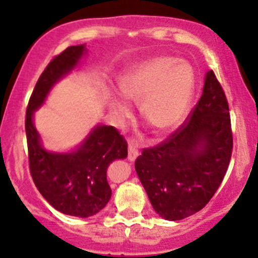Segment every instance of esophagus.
Here are the masks:
<instances>
[{"instance_id": "34e87169", "label": "esophagus", "mask_w": 258, "mask_h": 258, "mask_svg": "<svg viewBox=\"0 0 258 258\" xmlns=\"http://www.w3.org/2000/svg\"><path fill=\"white\" fill-rule=\"evenodd\" d=\"M140 155L139 150V144H137L136 140H130L128 141V161H135L137 158V156Z\"/></svg>"}]
</instances>
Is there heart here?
Returning a JSON list of instances; mask_svg holds the SVG:
<instances>
[{"label": "heart", "mask_w": 258, "mask_h": 258, "mask_svg": "<svg viewBox=\"0 0 258 258\" xmlns=\"http://www.w3.org/2000/svg\"><path fill=\"white\" fill-rule=\"evenodd\" d=\"M195 90V75L186 62L161 56L132 66L119 80V91L130 101H141L144 118L157 132L177 127L186 116ZM111 110L118 121L131 116L123 97H113Z\"/></svg>", "instance_id": "1"}]
</instances>
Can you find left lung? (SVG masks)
<instances>
[{
  "mask_svg": "<svg viewBox=\"0 0 258 258\" xmlns=\"http://www.w3.org/2000/svg\"><path fill=\"white\" fill-rule=\"evenodd\" d=\"M166 141L144 148L135 162L153 210L168 221L204 209L227 172L233 139L225 92L211 70L204 92Z\"/></svg>",
  "mask_w": 258,
  "mask_h": 258,
  "instance_id": "left-lung-1",
  "label": "left lung"
}]
</instances>
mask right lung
Masks as SVG:
<instances>
[{
    "label": "right lung",
    "mask_w": 258,
    "mask_h": 258,
    "mask_svg": "<svg viewBox=\"0 0 258 258\" xmlns=\"http://www.w3.org/2000/svg\"><path fill=\"white\" fill-rule=\"evenodd\" d=\"M85 53V45L70 46L54 57L36 83L26 111L28 161L36 187L57 211L82 218L96 215L110 201L112 191L106 172L111 162L127 157L126 140L113 126H97L77 150L49 152L41 145L33 112Z\"/></svg>",
    "instance_id": "add662e5"
}]
</instances>
